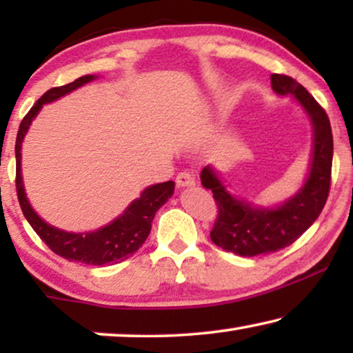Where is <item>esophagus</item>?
Masks as SVG:
<instances>
[{
    "mask_svg": "<svg viewBox=\"0 0 353 353\" xmlns=\"http://www.w3.org/2000/svg\"><path fill=\"white\" fill-rule=\"evenodd\" d=\"M194 185H196V180L190 172H181L180 175L176 176V186L178 188H190V186H194Z\"/></svg>",
    "mask_w": 353,
    "mask_h": 353,
    "instance_id": "1",
    "label": "esophagus"
}]
</instances>
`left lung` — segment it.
Masks as SVG:
<instances>
[{
  "label": "left lung",
  "mask_w": 353,
  "mask_h": 353,
  "mask_svg": "<svg viewBox=\"0 0 353 353\" xmlns=\"http://www.w3.org/2000/svg\"><path fill=\"white\" fill-rule=\"evenodd\" d=\"M272 90L291 96L312 123V151L302 186L286 201L260 205L230 192L212 165L201 172V183L214 192L219 219L210 231L212 243L241 257H255L288 248L305 233L321 214L330 194L332 165V133L330 119L315 98L301 83L273 74Z\"/></svg>",
  "instance_id": "left-lung-1"
}]
</instances>
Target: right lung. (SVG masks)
<instances>
[{
  "label": "right lung",
  "mask_w": 353,
  "mask_h": 353,
  "mask_svg": "<svg viewBox=\"0 0 353 353\" xmlns=\"http://www.w3.org/2000/svg\"><path fill=\"white\" fill-rule=\"evenodd\" d=\"M99 79L98 75H83L80 79L64 86L51 88L37 101L35 105L23 117L16 139V188L21 209L35 233L45 241L48 248L69 262H81L86 265H109L123 262L132 257L144 244L152 228V220L156 212L173 196L175 183L165 181L144 188L141 194L132 201L119 216H115L108 225L93 231L74 233L52 226L41 219L28 201L22 176V143L28 128L43 105L54 103L62 96L72 93L80 86Z\"/></svg>",
  "instance_id": "1"
}]
</instances>
